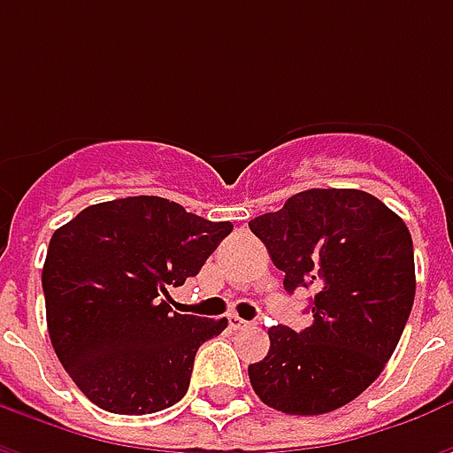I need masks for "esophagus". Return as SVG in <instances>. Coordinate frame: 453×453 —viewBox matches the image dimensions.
Masks as SVG:
<instances>
[{"instance_id": "1", "label": "esophagus", "mask_w": 453, "mask_h": 453, "mask_svg": "<svg viewBox=\"0 0 453 453\" xmlns=\"http://www.w3.org/2000/svg\"><path fill=\"white\" fill-rule=\"evenodd\" d=\"M230 327L233 330H245V327H250V323L242 320V318H237V315H230Z\"/></svg>"}]
</instances>
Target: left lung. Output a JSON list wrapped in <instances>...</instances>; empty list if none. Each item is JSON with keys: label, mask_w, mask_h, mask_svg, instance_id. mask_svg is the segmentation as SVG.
Returning a JSON list of instances; mask_svg holds the SVG:
<instances>
[{"label": "left lung", "mask_w": 453, "mask_h": 453, "mask_svg": "<svg viewBox=\"0 0 453 453\" xmlns=\"http://www.w3.org/2000/svg\"><path fill=\"white\" fill-rule=\"evenodd\" d=\"M284 288H311L313 320L276 325L250 383L269 408L323 415L369 388L398 347L415 301V255L403 218L359 188H308L250 220Z\"/></svg>", "instance_id": "left-lung-1"}]
</instances>
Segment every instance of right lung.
Returning a JSON list of instances; mask_svg holds the SVG:
<instances>
[{
  "instance_id": "right-lung-1",
  "label": "right lung",
  "mask_w": 453,
  "mask_h": 453,
  "mask_svg": "<svg viewBox=\"0 0 453 453\" xmlns=\"http://www.w3.org/2000/svg\"><path fill=\"white\" fill-rule=\"evenodd\" d=\"M230 230L159 196L94 203L55 230L43 265L48 333L94 405L150 415L184 398L198 347L227 320L172 313L169 288L196 276Z\"/></svg>"
}]
</instances>
